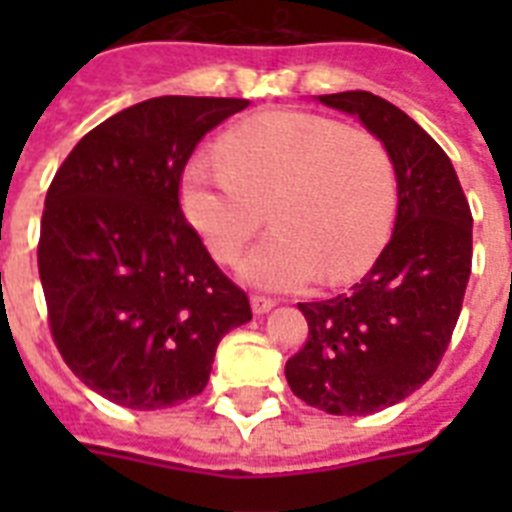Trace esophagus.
I'll return each mask as SVG.
<instances>
[{
    "mask_svg": "<svg viewBox=\"0 0 512 512\" xmlns=\"http://www.w3.org/2000/svg\"><path fill=\"white\" fill-rule=\"evenodd\" d=\"M273 305H276V300H273V297H268V295H252V311H255L257 316H260V313L271 311Z\"/></svg>",
    "mask_w": 512,
    "mask_h": 512,
    "instance_id": "obj_1",
    "label": "esophagus"
}]
</instances>
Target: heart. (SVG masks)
<instances>
[{
	"label": "heart",
	"mask_w": 512,
	"mask_h": 512,
	"mask_svg": "<svg viewBox=\"0 0 512 512\" xmlns=\"http://www.w3.org/2000/svg\"><path fill=\"white\" fill-rule=\"evenodd\" d=\"M220 164L193 162L180 204L220 263H236L265 223L273 231L241 263L252 284L292 289L364 273L398 209L393 154L377 135L305 111L249 116L217 140Z\"/></svg>",
	"instance_id": "1"
}]
</instances>
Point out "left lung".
<instances>
[{
	"label": "left lung",
	"instance_id": "1",
	"mask_svg": "<svg viewBox=\"0 0 512 512\" xmlns=\"http://www.w3.org/2000/svg\"><path fill=\"white\" fill-rule=\"evenodd\" d=\"M361 119L398 172L393 236L342 295L297 303L308 340L284 366L297 398L358 417L398 404L444 358L473 265V215L449 156L412 116L364 90L319 95Z\"/></svg>",
	"mask_w": 512,
	"mask_h": 512
}]
</instances>
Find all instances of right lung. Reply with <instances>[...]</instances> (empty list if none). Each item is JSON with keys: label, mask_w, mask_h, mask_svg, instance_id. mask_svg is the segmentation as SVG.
<instances>
[{"label": "right lung", "mask_w": 512, "mask_h": 512, "mask_svg": "<svg viewBox=\"0 0 512 512\" xmlns=\"http://www.w3.org/2000/svg\"><path fill=\"white\" fill-rule=\"evenodd\" d=\"M241 98L164 95L98 124L44 199L39 279L68 369L127 409H167L207 388L217 342L252 319L183 215L180 180Z\"/></svg>", "instance_id": "add662e5"}]
</instances>
